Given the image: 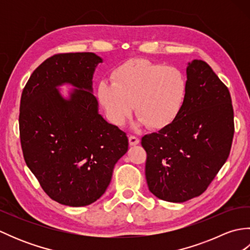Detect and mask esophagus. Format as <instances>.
Here are the masks:
<instances>
[{"label":"esophagus","mask_w":250,"mask_h":250,"mask_svg":"<svg viewBox=\"0 0 250 250\" xmlns=\"http://www.w3.org/2000/svg\"><path fill=\"white\" fill-rule=\"evenodd\" d=\"M129 143H130L131 146L137 145L140 143V139L137 136H135V135H130L129 136Z\"/></svg>","instance_id":"34e87169"}]
</instances>
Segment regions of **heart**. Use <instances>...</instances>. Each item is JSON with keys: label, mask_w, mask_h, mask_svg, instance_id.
Returning <instances> with one entry per match:
<instances>
[{"label": "heart", "mask_w": 250, "mask_h": 250, "mask_svg": "<svg viewBox=\"0 0 250 250\" xmlns=\"http://www.w3.org/2000/svg\"><path fill=\"white\" fill-rule=\"evenodd\" d=\"M111 81L98 84V98L108 120L122 125L134 109L139 122L164 129L176 120L188 98V79L180 68L131 59L111 71Z\"/></svg>", "instance_id": "b5f03b06"}]
</instances>
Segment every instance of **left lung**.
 <instances>
[{
    "label": "left lung",
    "instance_id": "8db88e82",
    "mask_svg": "<svg viewBox=\"0 0 250 250\" xmlns=\"http://www.w3.org/2000/svg\"><path fill=\"white\" fill-rule=\"evenodd\" d=\"M188 98L171 125L142 137L148 188L157 198L185 202L201 195L230 155L234 114L230 91L206 62L187 67Z\"/></svg>",
    "mask_w": 250,
    "mask_h": 250
}]
</instances>
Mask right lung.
I'll return each instance as SVG.
<instances>
[{
  "mask_svg": "<svg viewBox=\"0 0 250 250\" xmlns=\"http://www.w3.org/2000/svg\"><path fill=\"white\" fill-rule=\"evenodd\" d=\"M100 62L93 52L51 56L35 68L21 94L24 161L46 194L63 205L86 206L100 199L128 150L126 133L103 119L90 92ZM64 82L79 88L70 100L55 89Z\"/></svg>",
  "mask_w": 250,
  "mask_h": 250,
  "instance_id": "right-lung-1",
  "label": "right lung"
}]
</instances>
